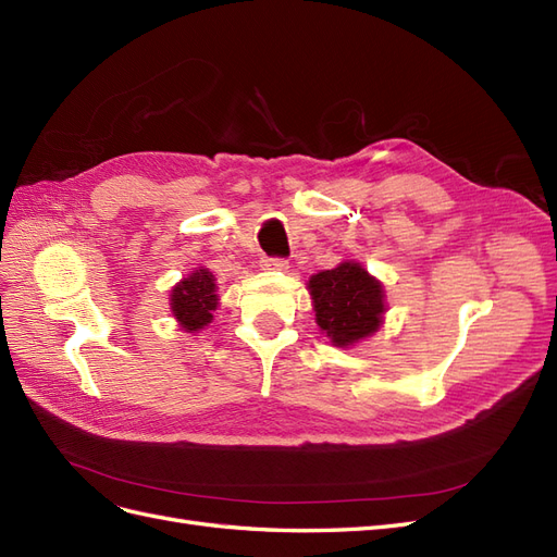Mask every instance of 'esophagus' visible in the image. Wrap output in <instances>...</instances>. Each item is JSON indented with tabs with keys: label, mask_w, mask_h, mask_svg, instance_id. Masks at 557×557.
<instances>
[{
	"label": "esophagus",
	"mask_w": 557,
	"mask_h": 557,
	"mask_svg": "<svg viewBox=\"0 0 557 557\" xmlns=\"http://www.w3.org/2000/svg\"><path fill=\"white\" fill-rule=\"evenodd\" d=\"M262 269H269V272H285L288 269V260L283 258H264Z\"/></svg>",
	"instance_id": "34e87169"
}]
</instances>
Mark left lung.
Wrapping results in <instances>:
<instances>
[{"mask_svg":"<svg viewBox=\"0 0 557 557\" xmlns=\"http://www.w3.org/2000/svg\"><path fill=\"white\" fill-rule=\"evenodd\" d=\"M315 323L332 346L348 348L381 330L385 315L383 283L356 260L318 272L307 283Z\"/></svg>","mask_w":557,"mask_h":557,"instance_id":"1","label":"left lung"}]
</instances>
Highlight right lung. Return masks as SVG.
Listing matches in <instances>:
<instances>
[{
    "label": "right lung",
    "instance_id": "1",
    "mask_svg": "<svg viewBox=\"0 0 557 557\" xmlns=\"http://www.w3.org/2000/svg\"><path fill=\"white\" fill-rule=\"evenodd\" d=\"M221 305L215 288V276L207 267H197L185 278H181L170 295V307L183 332H199L213 323V311Z\"/></svg>",
    "mask_w": 557,
    "mask_h": 557
}]
</instances>
